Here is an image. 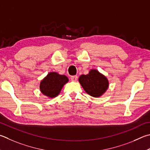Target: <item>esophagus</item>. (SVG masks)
<instances>
[{"instance_id":"obj_1","label":"esophagus","mask_w":150,"mask_h":150,"mask_svg":"<svg viewBox=\"0 0 150 150\" xmlns=\"http://www.w3.org/2000/svg\"><path fill=\"white\" fill-rule=\"evenodd\" d=\"M77 79H78V77L77 75H73V76H71V80L73 81V82H75V81H77Z\"/></svg>"}]
</instances>
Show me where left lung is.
I'll return each instance as SVG.
<instances>
[{"label":"left lung","mask_w":150,"mask_h":150,"mask_svg":"<svg viewBox=\"0 0 150 150\" xmlns=\"http://www.w3.org/2000/svg\"><path fill=\"white\" fill-rule=\"evenodd\" d=\"M79 81L86 93L95 98L101 96L109 86L108 79L96 69H91L87 75H81Z\"/></svg>","instance_id":"left-lung-1"}]
</instances>
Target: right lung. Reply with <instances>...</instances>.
Instances as JSON below:
<instances>
[{"label": "right lung", "mask_w": 150, "mask_h": 150, "mask_svg": "<svg viewBox=\"0 0 150 150\" xmlns=\"http://www.w3.org/2000/svg\"><path fill=\"white\" fill-rule=\"evenodd\" d=\"M68 82L66 75H59L58 73H49L40 84L42 93L49 98H54L59 94L62 87Z\"/></svg>", "instance_id": "obj_1"}]
</instances>
